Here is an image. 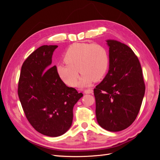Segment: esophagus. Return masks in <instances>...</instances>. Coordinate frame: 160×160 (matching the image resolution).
Instances as JSON below:
<instances>
[{
    "label": "esophagus",
    "instance_id": "1",
    "mask_svg": "<svg viewBox=\"0 0 160 160\" xmlns=\"http://www.w3.org/2000/svg\"><path fill=\"white\" fill-rule=\"evenodd\" d=\"M93 89H85L84 91V93L85 94H91V93H93Z\"/></svg>",
    "mask_w": 160,
    "mask_h": 160
}]
</instances>
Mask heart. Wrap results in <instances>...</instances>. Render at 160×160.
<instances>
[{
	"label": "heart",
	"instance_id": "obj_1",
	"mask_svg": "<svg viewBox=\"0 0 160 160\" xmlns=\"http://www.w3.org/2000/svg\"><path fill=\"white\" fill-rule=\"evenodd\" d=\"M64 61L66 64L57 66V73L65 83L75 87L78 83L79 71L82 72L80 85L89 86L93 81L102 79L109 67V55L99 44L75 43L67 49Z\"/></svg>",
	"mask_w": 160,
	"mask_h": 160
}]
</instances>
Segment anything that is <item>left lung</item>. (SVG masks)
<instances>
[{"label": "left lung", "instance_id": "obj_1", "mask_svg": "<svg viewBox=\"0 0 160 160\" xmlns=\"http://www.w3.org/2000/svg\"><path fill=\"white\" fill-rule=\"evenodd\" d=\"M108 73L94 89L96 118L109 132L128 128L136 119L145 94L142 69L138 57L128 45L108 40Z\"/></svg>", "mask_w": 160, "mask_h": 160}]
</instances>
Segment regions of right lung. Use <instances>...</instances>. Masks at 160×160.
Wrapping results in <instances>:
<instances>
[{
	"label": "right lung",
	"mask_w": 160,
	"mask_h": 160,
	"mask_svg": "<svg viewBox=\"0 0 160 160\" xmlns=\"http://www.w3.org/2000/svg\"><path fill=\"white\" fill-rule=\"evenodd\" d=\"M57 45H42L24 61L18 85V95L28 122L38 132L58 137L71 126L72 109L83 96L66 86L51 67Z\"/></svg>",
	"instance_id": "1"
}]
</instances>
